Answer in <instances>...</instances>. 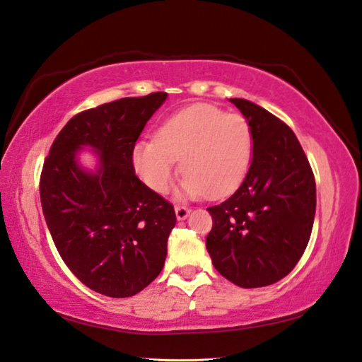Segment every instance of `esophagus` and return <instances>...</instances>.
I'll list each match as a JSON object with an SVG mask.
<instances>
[{
    "label": "esophagus",
    "instance_id": "1",
    "mask_svg": "<svg viewBox=\"0 0 362 362\" xmlns=\"http://www.w3.org/2000/svg\"><path fill=\"white\" fill-rule=\"evenodd\" d=\"M174 210H175V216H177V219H179V221L187 219L188 215H189V211H191L188 207H183V205H177Z\"/></svg>",
    "mask_w": 362,
    "mask_h": 362
}]
</instances>
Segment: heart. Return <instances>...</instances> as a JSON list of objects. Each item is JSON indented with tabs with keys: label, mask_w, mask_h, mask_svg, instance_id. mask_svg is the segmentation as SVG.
Returning <instances> with one entry per match:
<instances>
[{
	"label": "heart",
	"mask_w": 362,
	"mask_h": 362,
	"mask_svg": "<svg viewBox=\"0 0 362 362\" xmlns=\"http://www.w3.org/2000/svg\"><path fill=\"white\" fill-rule=\"evenodd\" d=\"M252 132L247 120L228 115L214 105L197 103L175 112L160 125L155 139L133 146L134 173L146 185L165 193L180 160L179 197L211 199L233 193L250 171Z\"/></svg>",
	"instance_id": "heart-1"
}]
</instances>
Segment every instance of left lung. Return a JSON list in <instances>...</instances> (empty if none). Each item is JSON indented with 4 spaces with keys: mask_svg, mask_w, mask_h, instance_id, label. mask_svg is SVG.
Segmentation results:
<instances>
[{
    "mask_svg": "<svg viewBox=\"0 0 362 362\" xmlns=\"http://www.w3.org/2000/svg\"><path fill=\"white\" fill-rule=\"evenodd\" d=\"M252 132L250 171L229 199L207 209L205 246L218 273L243 288L274 284L298 264L313 232L315 180L295 133L272 112L229 98Z\"/></svg>",
    "mask_w": 362,
    "mask_h": 362,
    "instance_id": "left-lung-1",
    "label": "left lung"
}]
</instances>
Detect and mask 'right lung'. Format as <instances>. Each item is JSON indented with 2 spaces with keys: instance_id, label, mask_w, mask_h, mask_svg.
I'll return each mask as SVG.
<instances>
[{
  "instance_id": "1",
  "label": "right lung",
  "mask_w": 362,
  "mask_h": 362,
  "mask_svg": "<svg viewBox=\"0 0 362 362\" xmlns=\"http://www.w3.org/2000/svg\"><path fill=\"white\" fill-rule=\"evenodd\" d=\"M166 92L127 97L83 111L64 125L40 175L44 216L84 286L111 298L136 295L165 265L174 207L136 175L132 151ZM90 148L94 170L79 161Z\"/></svg>"
}]
</instances>
